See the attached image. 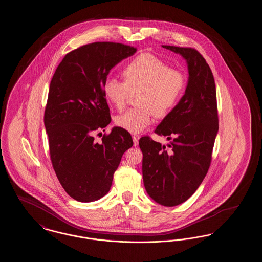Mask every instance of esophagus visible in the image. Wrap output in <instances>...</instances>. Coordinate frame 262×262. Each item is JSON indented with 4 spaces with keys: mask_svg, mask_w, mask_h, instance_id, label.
Masks as SVG:
<instances>
[{
    "mask_svg": "<svg viewBox=\"0 0 262 262\" xmlns=\"http://www.w3.org/2000/svg\"><path fill=\"white\" fill-rule=\"evenodd\" d=\"M139 138H140V137H139V136H137V135L133 136V140H134V145H135V146L138 144V140H139Z\"/></svg>",
    "mask_w": 262,
    "mask_h": 262,
    "instance_id": "34e87169",
    "label": "esophagus"
}]
</instances>
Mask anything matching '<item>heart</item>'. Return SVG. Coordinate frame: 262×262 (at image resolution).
<instances>
[{"mask_svg": "<svg viewBox=\"0 0 262 262\" xmlns=\"http://www.w3.org/2000/svg\"><path fill=\"white\" fill-rule=\"evenodd\" d=\"M125 81L108 77L103 85L106 99L121 110L125 107L129 91L140 90L138 108L128 109L116 117V125L132 134L144 130L152 123L154 115L164 117L181 99L186 88V75L178 69L152 54L138 55L123 72Z\"/></svg>", "mask_w": 262, "mask_h": 262, "instance_id": "b5f03b06", "label": "heart"}]
</instances>
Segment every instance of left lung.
Returning <instances> with one entry per match:
<instances>
[{"mask_svg":"<svg viewBox=\"0 0 262 262\" xmlns=\"http://www.w3.org/2000/svg\"><path fill=\"white\" fill-rule=\"evenodd\" d=\"M187 61L184 96L155 129L171 140L168 149L149 137L139 139L143 184L150 198L164 206L188 200L207 174L218 133L216 88L211 70L199 51L163 45Z\"/></svg>","mask_w":262,"mask_h":262,"instance_id":"1","label":"left lung"}]
</instances>
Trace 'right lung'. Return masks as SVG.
Masks as SVG:
<instances>
[{"label":"right lung","mask_w":262,"mask_h":262,"mask_svg":"<svg viewBox=\"0 0 262 262\" xmlns=\"http://www.w3.org/2000/svg\"><path fill=\"white\" fill-rule=\"evenodd\" d=\"M136 52L114 42L81 46L64 56L51 80L44 114L51 161L63 189L77 201H95L110 190L123 154L134 144L119 126L100 143L93 135L111 122L103 92L107 75Z\"/></svg>","instance_id":"obj_1"}]
</instances>
